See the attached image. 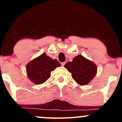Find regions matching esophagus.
Returning <instances> with one entry per match:
<instances>
[{
	"label": "esophagus",
	"mask_w": 122,
	"mask_h": 122,
	"mask_svg": "<svg viewBox=\"0 0 122 122\" xmlns=\"http://www.w3.org/2000/svg\"><path fill=\"white\" fill-rule=\"evenodd\" d=\"M61 65L62 66H64L65 65V62H61Z\"/></svg>",
	"instance_id": "esophagus-1"
}]
</instances>
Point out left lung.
<instances>
[{"mask_svg": "<svg viewBox=\"0 0 122 122\" xmlns=\"http://www.w3.org/2000/svg\"><path fill=\"white\" fill-rule=\"evenodd\" d=\"M64 67L72 73V78L80 85L89 83L97 73V66L82 55L74 57L72 62L66 63Z\"/></svg>", "mask_w": 122, "mask_h": 122, "instance_id": "left-lung-1", "label": "left lung"}]
</instances>
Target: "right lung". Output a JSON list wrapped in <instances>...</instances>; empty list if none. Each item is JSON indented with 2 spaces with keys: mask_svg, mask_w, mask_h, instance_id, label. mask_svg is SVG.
<instances>
[{
  "mask_svg": "<svg viewBox=\"0 0 122 122\" xmlns=\"http://www.w3.org/2000/svg\"><path fill=\"white\" fill-rule=\"evenodd\" d=\"M61 66L57 60H53L43 53L30 61L26 65V72L29 79L36 84L44 83L51 76V72Z\"/></svg>",
  "mask_w": 122,
  "mask_h": 122,
  "instance_id": "1",
  "label": "right lung"
}]
</instances>
